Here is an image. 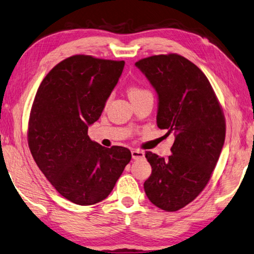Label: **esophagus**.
<instances>
[{"label": "esophagus", "mask_w": 254, "mask_h": 254, "mask_svg": "<svg viewBox=\"0 0 254 254\" xmlns=\"http://www.w3.org/2000/svg\"><path fill=\"white\" fill-rule=\"evenodd\" d=\"M131 153H132L133 160H140V158L144 157V152L143 151L135 150V148H134V150L131 151Z\"/></svg>", "instance_id": "1"}]
</instances>
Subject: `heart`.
I'll return each mask as SVG.
<instances>
[{"label": "heart", "mask_w": 254, "mask_h": 254, "mask_svg": "<svg viewBox=\"0 0 254 254\" xmlns=\"http://www.w3.org/2000/svg\"><path fill=\"white\" fill-rule=\"evenodd\" d=\"M150 94H152L150 90H147V89L141 86H136V84H133V86H130L127 89V96L130 98L131 101H135L137 99H141L145 96H150Z\"/></svg>", "instance_id": "1"}]
</instances>
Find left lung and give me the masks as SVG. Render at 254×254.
<instances>
[{
    "label": "left lung",
    "instance_id": "8db88e82",
    "mask_svg": "<svg viewBox=\"0 0 254 254\" xmlns=\"http://www.w3.org/2000/svg\"><path fill=\"white\" fill-rule=\"evenodd\" d=\"M135 66L157 92V127L175 135L168 157L145 153L152 174L144 190L156 207L180 210L210 180L225 143V116L205 73L185 57L155 55Z\"/></svg>",
    "mask_w": 254,
    "mask_h": 254
}]
</instances>
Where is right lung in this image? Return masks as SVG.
Here are the masks:
<instances>
[{
    "mask_svg": "<svg viewBox=\"0 0 254 254\" xmlns=\"http://www.w3.org/2000/svg\"><path fill=\"white\" fill-rule=\"evenodd\" d=\"M123 67V61L73 55L46 74L33 101L27 140L34 161L55 190L77 205L106 199L131 161L128 148L103 147L88 135Z\"/></svg>",
    "mask_w": 254,
    "mask_h": 254,
    "instance_id": "obj_1",
    "label": "right lung"
}]
</instances>
